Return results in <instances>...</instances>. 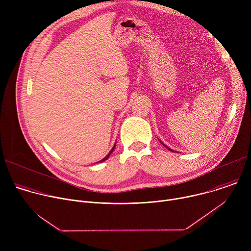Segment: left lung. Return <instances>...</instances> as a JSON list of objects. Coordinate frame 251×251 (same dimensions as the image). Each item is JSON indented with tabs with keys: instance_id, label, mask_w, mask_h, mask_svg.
<instances>
[{
	"instance_id": "obj_1",
	"label": "left lung",
	"mask_w": 251,
	"mask_h": 251,
	"mask_svg": "<svg viewBox=\"0 0 251 251\" xmlns=\"http://www.w3.org/2000/svg\"><path fill=\"white\" fill-rule=\"evenodd\" d=\"M160 142H161V144H163V146H164V147H166V148H167V149H168V150H169V151H171V152H176V151H174V150H173V149H171V148H169V147H168V146H167V145H165V144H164V143H163V142H162V141H160Z\"/></svg>"
}]
</instances>
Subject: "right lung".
<instances>
[{
	"label": "right lung",
	"instance_id": "obj_1",
	"mask_svg": "<svg viewBox=\"0 0 251 251\" xmlns=\"http://www.w3.org/2000/svg\"><path fill=\"white\" fill-rule=\"evenodd\" d=\"M115 146H116V143H115V144H114V146H113V148H112V149H111V151H110V152H109V153H108V154H107V155H106V157H104V158H103V159H102V160H100V161H99V162H97V163H101V162H104V161H106V160H107V159H108V158H109V156H110V155H111V153H112V152H113V151H114V149H115Z\"/></svg>",
	"mask_w": 251,
	"mask_h": 251
}]
</instances>
